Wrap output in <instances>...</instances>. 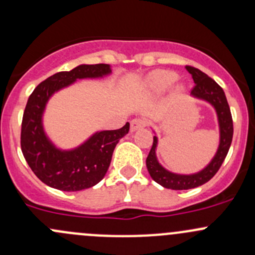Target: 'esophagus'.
Returning a JSON list of instances; mask_svg holds the SVG:
<instances>
[{
	"instance_id": "obj_1",
	"label": "esophagus",
	"mask_w": 255,
	"mask_h": 255,
	"mask_svg": "<svg viewBox=\"0 0 255 255\" xmlns=\"http://www.w3.org/2000/svg\"><path fill=\"white\" fill-rule=\"evenodd\" d=\"M146 126V120L143 117H137L134 120H132L130 122V130L134 132V130L140 129V128H144Z\"/></svg>"
}]
</instances>
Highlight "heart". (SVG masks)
Instances as JSON below:
<instances>
[{
	"instance_id": "b5f03b06",
	"label": "heart",
	"mask_w": 255,
	"mask_h": 255,
	"mask_svg": "<svg viewBox=\"0 0 255 255\" xmlns=\"http://www.w3.org/2000/svg\"><path fill=\"white\" fill-rule=\"evenodd\" d=\"M177 75L174 71L170 70H156L153 71L146 79V85L149 89L154 92H160L170 86L173 82H175ZM184 87L177 86L176 92H182Z\"/></svg>"
}]
</instances>
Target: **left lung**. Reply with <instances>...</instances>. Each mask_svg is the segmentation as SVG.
Returning a JSON list of instances; mask_svg holds the SVG:
<instances>
[{"mask_svg": "<svg viewBox=\"0 0 255 255\" xmlns=\"http://www.w3.org/2000/svg\"><path fill=\"white\" fill-rule=\"evenodd\" d=\"M186 70L191 74L195 82L194 89L191 90V96L207 101L208 104L215 107L218 118V126H220V145L216 151V155L213 156V159L206 168L202 169L199 173L182 175V174L171 173L159 164L155 154L158 137L154 135L153 145H151L145 161L146 169H148L149 174L154 181L158 182L163 187L171 190L194 189V187L206 184L208 180L212 179L227 156L233 138L232 115H231L230 106H228L227 99H226L222 87L215 80L211 79L210 76H207L206 74L202 73L199 69L194 68V66L186 65Z\"/></svg>", "mask_w": 255, "mask_h": 255, "instance_id": "left-lung-1", "label": "left lung"}]
</instances>
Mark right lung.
I'll return each instance as SVG.
<instances>
[{
  "mask_svg": "<svg viewBox=\"0 0 255 255\" xmlns=\"http://www.w3.org/2000/svg\"><path fill=\"white\" fill-rule=\"evenodd\" d=\"M111 74L107 64L79 65L60 71L40 82L25 105L20 129V148L33 173L48 186L61 191H80L99 184L106 175L116 145L129 130V123L115 130L95 133L84 144L71 150L58 149L43 128V112L54 92L78 79L102 78Z\"/></svg>",
  "mask_w": 255,
  "mask_h": 255,
  "instance_id": "1",
  "label": "right lung"
}]
</instances>
